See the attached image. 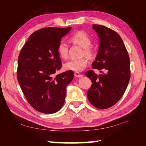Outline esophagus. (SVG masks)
<instances>
[{"label":"esophagus","instance_id":"esophagus-1","mask_svg":"<svg viewBox=\"0 0 146 146\" xmlns=\"http://www.w3.org/2000/svg\"><path fill=\"white\" fill-rule=\"evenodd\" d=\"M74 75H75V76L76 77V78H81V77L83 76V75H82V74H80L78 72H75V73H74Z\"/></svg>","mask_w":146,"mask_h":146}]
</instances>
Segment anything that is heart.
Masks as SVG:
<instances>
[{
    "label": "heart",
    "mask_w": 146,
    "mask_h": 146,
    "mask_svg": "<svg viewBox=\"0 0 146 146\" xmlns=\"http://www.w3.org/2000/svg\"><path fill=\"white\" fill-rule=\"evenodd\" d=\"M70 41L82 46L83 48V55L85 54L90 58H92L94 56V49L90 46L92 39L86 33L78 31L74 33L70 37ZM57 52L61 58L66 59L68 56V46L66 43L63 41L59 42L57 46ZM87 64L88 59L86 57L72 58L64 64V68L68 71L80 72L85 69Z\"/></svg>",
    "instance_id": "obj_1"
}]
</instances>
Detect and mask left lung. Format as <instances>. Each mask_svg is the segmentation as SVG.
Instances as JSON below:
<instances>
[{
  "label": "left lung",
  "mask_w": 146,
  "mask_h": 146,
  "mask_svg": "<svg viewBox=\"0 0 146 146\" xmlns=\"http://www.w3.org/2000/svg\"><path fill=\"white\" fill-rule=\"evenodd\" d=\"M92 28L99 38V46L92 67L101 73L86 71L92 81L87 92L89 102L99 109L113 106L122 98L131 77L127 51L119 34L108 27L94 24Z\"/></svg>",
  "instance_id": "obj_1"
}]
</instances>
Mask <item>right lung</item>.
<instances>
[{
  "instance_id": "right-lung-1",
  "label": "right lung",
  "mask_w": 146,
  "mask_h": 146,
  "mask_svg": "<svg viewBox=\"0 0 146 146\" xmlns=\"http://www.w3.org/2000/svg\"><path fill=\"white\" fill-rule=\"evenodd\" d=\"M66 28L46 27L33 33L18 58L17 80L29 104L39 112L53 113L64 103L66 86L74 78L73 71L55 75L61 68L57 46L70 32Z\"/></svg>"
}]
</instances>
